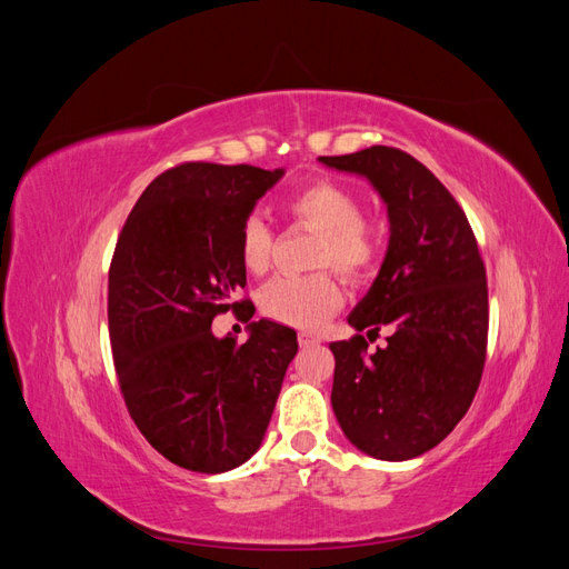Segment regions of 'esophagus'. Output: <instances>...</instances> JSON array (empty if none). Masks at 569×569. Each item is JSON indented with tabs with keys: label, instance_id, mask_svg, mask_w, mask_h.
I'll return each instance as SVG.
<instances>
[{
	"label": "esophagus",
	"instance_id": "esophagus-1",
	"mask_svg": "<svg viewBox=\"0 0 569 569\" xmlns=\"http://www.w3.org/2000/svg\"><path fill=\"white\" fill-rule=\"evenodd\" d=\"M297 339H299V347H303V349H311V347H318V343H320V339L311 332H299Z\"/></svg>",
	"mask_w": 569,
	"mask_h": 569
}]
</instances>
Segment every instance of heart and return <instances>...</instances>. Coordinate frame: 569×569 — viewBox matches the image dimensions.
Returning <instances> with one entry per match:
<instances>
[{
	"label": "heart",
	"mask_w": 569,
	"mask_h": 569,
	"mask_svg": "<svg viewBox=\"0 0 569 569\" xmlns=\"http://www.w3.org/2000/svg\"><path fill=\"white\" fill-rule=\"evenodd\" d=\"M284 213L320 237L313 249L311 274H291L272 280L261 295L263 313L272 320L311 330L341 306V289L335 268L343 280L360 284L370 280L385 256L382 230L363 218V201L349 187L335 180H311L284 199ZM274 232L261 216H249L239 230V258L251 274H263L272 266Z\"/></svg>",
	"instance_id": "b5f03b06"
}]
</instances>
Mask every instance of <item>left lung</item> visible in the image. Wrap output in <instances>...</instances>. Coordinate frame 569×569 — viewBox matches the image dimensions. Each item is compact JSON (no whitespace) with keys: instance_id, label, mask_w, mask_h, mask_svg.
<instances>
[{"instance_id":"left-lung-1","label":"left lung","mask_w":569,"mask_h":569,"mask_svg":"<svg viewBox=\"0 0 569 569\" xmlns=\"http://www.w3.org/2000/svg\"><path fill=\"white\" fill-rule=\"evenodd\" d=\"M320 161L366 176L391 222L382 270L349 316L370 339L387 329L388 347L368 352L363 335L330 343L335 416L356 449L410 460L453 432L481 382L489 335L485 261L453 194L410 153L377 144Z\"/></svg>"}]
</instances>
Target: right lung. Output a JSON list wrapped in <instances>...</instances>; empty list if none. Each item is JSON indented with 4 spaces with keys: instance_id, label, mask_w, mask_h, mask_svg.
Segmentation results:
<instances>
[{
    "instance_id": "right-lung-1",
    "label": "right lung",
    "mask_w": 569,
    "mask_h": 569,
    "mask_svg": "<svg viewBox=\"0 0 569 569\" xmlns=\"http://www.w3.org/2000/svg\"><path fill=\"white\" fill-rule=\"evenodd\" d=\"M280 178L247 163L173 166L118 234L109 268L118 387L144 439L184 470L228 472L258 451L299 349L297 332L272 320L251 322L242 347L211 332L216 316L247 303L232 299L247 287L239 230Z\"/></svg>"
}]
</instances>
